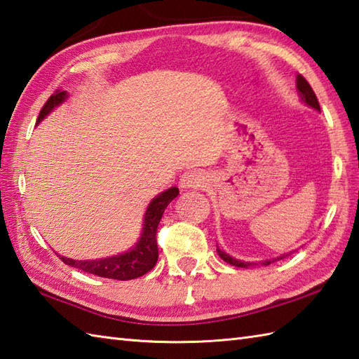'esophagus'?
Wrapping results in <instances>:
<instances>
[{
	"instance_id": "1",
	"label": "esophagus",
	"mask_w": 359,
	"mask_h": 359,
	"mask_svg": "<svg viewBox=\"0 0 359 359\" xmlns=\"http://www.w3.org/2000/svg\"><path fill=\"white\" fill-rule=\"evenodd\" d=\"M208 184V175L203 170H190L182 175L180 186L182 189H198Z\"/></svg>"
}]
</instances>
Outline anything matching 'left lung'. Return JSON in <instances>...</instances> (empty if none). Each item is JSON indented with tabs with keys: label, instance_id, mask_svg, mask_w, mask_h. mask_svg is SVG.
I'll list each match as a JSON object with an SVG mask.
<instances>
[{
	"label": "left lung",
	"instance_id": "obj_1",
	"mask_svg": "<svg viewBox=\"0 0 359 359\" xmlns=\"http://www.w3.org/2000/svg\"><path fill=\"white\" fill-rule=\"evenodd\" d=\"M297 90H299V94H301V99L305 102L306 105H310V107L316 108V109H320V107H319V102H318V97H316V94H314L313 88L310 86V83H309V82H306L305 77H304V76H301V74L297 76ZM217 251H218V255H220V257H222L224 262L231 263V265H233V266L248 268V266L251 265V263H248V262H240V260L232 259L231 255H228V254H226L224 251H222L220 248H218V246H217ZM283 257H285V255H283ZM283 257H280V259H283ZM262 263H263V265H269V263H271V260H266V262H262Z\"/></svg>",
	"mask_w": 359,
	"mask_h": 359
}]
</instances>
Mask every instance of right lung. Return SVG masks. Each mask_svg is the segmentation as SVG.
Instances as JSON below:
<instances>
[{"label": "right lung", "instance_id": "obj_1", "mask_svg": "<svg viewBox=\"0 0 359 359\" xmlns=\"http://www.w3.org/2000/svg\"><path fill=\"white\" fill-rule=\"evenodd\" d=\"M65 99H67V93L65 91L53 94L40 109L36 122L43 121V118L53 111L54 107L62 104ZM178 195V187H172L158 195L156 198L150 203V206L147 208V212H145L144 217L142 237L137 241V245L133 250H130L128 252H123L121 255H114V257H107L100 260H72L67 257H60L62 262L72 268L80 269V271L83 273L107 277V279L114 280H130L147 274L158 262V224L161 222V218H163L165 208L169 206L170 201L177 198Z\"/></svg>", "mask_w": 359, "mask_h": 359}]
</instances>
